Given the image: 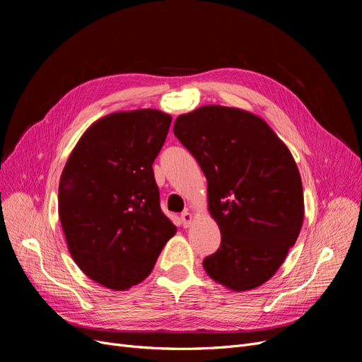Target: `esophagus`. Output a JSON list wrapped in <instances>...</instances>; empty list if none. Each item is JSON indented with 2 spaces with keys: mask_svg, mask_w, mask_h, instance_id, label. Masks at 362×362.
Instances as JSON below:
<instances>
[{
  "mask_svg": "<svg viewBox=\"0 0 362 362\" xmlns=\"http://www.w3.org/2000/svg\"><path fill=\"white\" fill-rule=\"evenodd\" d=\"M192 220H194V217H192V214H191V213H189V211L182 213V216H180V221H182V226H183V227H189V226H191Z\"/></svg>",
  "mask_w": 362,
  "mask_h": 362,
  "instance_id": "34e87169",
  "label": "esophagus"
}]
</instances>
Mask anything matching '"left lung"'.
<instances>
[{
  "label": "left lung",
  "instance_id": "left-lung-1",
  "mask_svg": "<svg viewBox=\"0 0 362 362\" xmlns=\"http://www.w3.org/2000/svg\"><path fill=\"white\" fill-rule=\"evenodd\" d=\"M175 135L208 182V206L221 232L205 272L233 291L267 281L295 245L303 221L296 163L270 126L239 108L205 105L179 116Z\"/></svg>",
  "mask_w": 362,
  "mask_h": 362
}]
</instances>
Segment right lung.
<instances>
[{
    "label": "right lung",
    "instance_id": "add662e5",
    "mask_svg": "<svg viewBox=\"0 0 362 362\" xmlns=\"http://www.w3.org/2000/svg\"><path fill=\"white\" fill-rule=\"evenodd\" d=\"M170 123L158 110L110 114L85 132L63 170L59 214L69 251L105 288L124 291L148 277L176 233L152 170Z\"/></svg>",
    "mask_w": 362,
    "mask_h": 362
}]
</instances>
